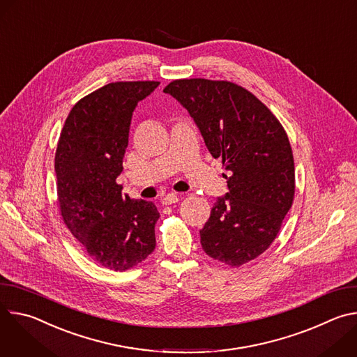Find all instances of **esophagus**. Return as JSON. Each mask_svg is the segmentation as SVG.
<instances>
[{
  "mask_svg": "<svg viewBox=\"0 0 357 357\" xmlns=\"http://www.w3.org/2000/svg\"><path fill=\"white\" fill-rule=\"evenodd\" d=\"M178 202H179V196H176L175 193H169L162 199V205L169 206V205H175Z\"/></svg>",
  "mask_w": 357,
  "mask_h": 357,
  "instance_id": "1",
  "label": "esophagus"
}]
</instances>
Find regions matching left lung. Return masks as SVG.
Listing matches in <instances>:
<instances>
[{"label": "left lung", "mask_w": 357, "mask_h": 357, "mask_svg": "<svg viewBox=\"0 0 357 357\" xmlns=\"http://www.w3.org/2000/svg\"><path fill=\"white\" fill-rule=\"evenodd\" d=\"M189 112L213 158H222L229 192L200 230L209 257L240 267L275 240L292 206L295 167L288 135L271 110L227 80L178 79L165 89Z\"/></svg>", "instance_id": "8db88e82"}]
</instances>
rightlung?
<instances>
[{"mask_svg":"<svg viewBox=\"0 0 357 357\" xmlns=\"http://www.w3.org/2000/svg\"><path fill=\"white\" fill-rule=\"evenodd\" d=\"M160 82H114L80 98L61 131L55 154L63 223L89 257L127 271L155 248L160 219L152 202L121 195L117 176L128 145L132 112Z\"/></svg>","mask_w":357,"mask_h":357,"instance_id":"add662e5","label":"right lung"}]
</instances>
